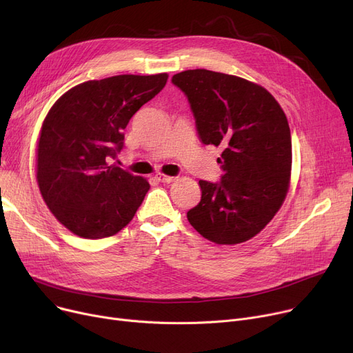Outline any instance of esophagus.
Returning a JSON list of instances; mask_svg holds the SVG:
<instances>
[{
    "instance_id": "obj_1",
    "label": "esophagus",
    "mask_w": 353,
    "mask_h": 353,
    "mask_svg": "<svg viewBox=\"0 0 353 353\" xmlns=\"http://www.w3.org/2000/svg\"><path fill=\"white\" fill-rule=\"evenodd\" d=\"M156 179H157L159 181H161V183H172V181H174L176 177H173V176H165V174L159 173V174H156Z\"/></svg>"
}]
</instances>
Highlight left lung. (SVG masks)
<instances>
[{
	"mask_svg": "<svg viewBox=\"0 0 353 353\" xmlns=\"http://www.w3.org/2000/svg\"><path fill=\"white\" fill-rule=\"evenodd\" d=\"M190 103L203 144L223 148L220 181L200 180L190 225L217 245L246 242L281 209L289 189L292 139L282 107L268 90L205 68L174 74Z\"/></svg>",
	"mask_w": 353,
	"mask_h": 353,
	"instance_id": "obj_1",
	"label": "left lung"
}]
</instances>
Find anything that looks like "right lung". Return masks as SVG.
Here are the masks:
<instances>
[{
	"instance_id": "right-lung-1",
	"label": "right lung",
	"mask_w": 353,
	"mask_h": 353,
	"mask_svg": "<svg viewBox=\"0 0 353 353\" xmlns=\"http://www.w3.org/2000/svg\"><path fill=\"white\" fill-rule=\"evenodd\" d=\"M167 77L124 74L85 81L48 111L37 148V181L51 213L74 234L108 237L134 217L150 184L110 160L124 147L130 119Z\"/></svg>"
}]
</instances>
